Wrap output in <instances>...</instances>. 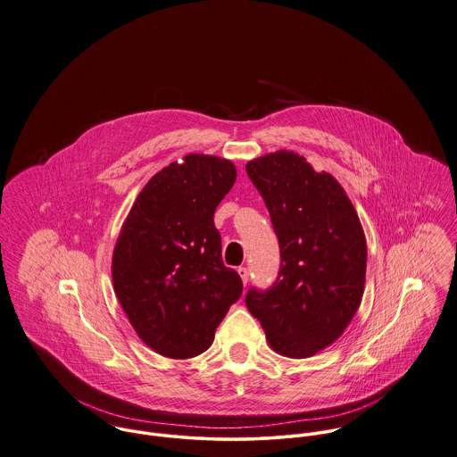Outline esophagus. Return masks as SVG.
<instances>
[{
    "label": "esophagus",
    "instance_id": "1",
    "mask_svg": "<svg viewBox=\"0 0 457 457\" xmlns=\"http://www.w3.org/2000/svg\"><path fill=\"white\" fill-rule=\"evenodd\" d=\"M238 275H240L242 282L247 286V282H249V270H247L245 266H240V268H238Z\"/></svg>",
    "mask_w": 457,
    "mask_h": 457
}]
</instances>
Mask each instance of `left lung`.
<instances>
[{
	"label": "left lung",
	"mask_w": 457,
	"mask_h": 457,
	"mask_svg": "<svg viewBox=\"0 0 457 457\" xmlns=\"http://www.w3.org/2000/svg\"><path fill=\"white\" fill-rule=\"evenodd\" d=\"M280 247L277 280L245 304L278 354L302 359L331 345L364 291L366 240L342 186L300 154L278 151L245 166Z\"/></svg>",
	"instance_id": "obj_1"
}]
</instances>
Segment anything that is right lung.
<instances>
[{
	"label": "right lung",
	"instance_id": "right-lung-1",
	"mask_svg": "<svg viewBox=\"0 0 457 457\" xmlns=\"http://www.w3.org/2000/svg\"><path fill=\"white\" fill-rule=\"evenodd\" d=\"M237 180L231 161L189 154L155 173L133 204L112 259L117 300L157 354L204 353L242 278L222 262L217 204Z\"/></svg>",
	"mask_w": 457,
	"mask_h": 457
}]
</instances>
